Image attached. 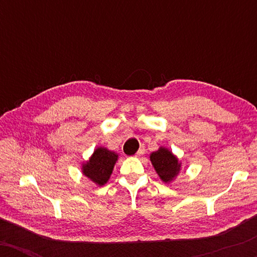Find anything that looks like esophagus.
<instances>
[{"label": "esophagus", "mask_w": 257, "mask_h": 257, "mask_svg": "<svg viewBox=\"0 0 257 257\" xmlns=\"http://www.w3.org/2000/svg\"><path fill=\"white\" fill-rule=\"evenodd\" d=\"M144 153H145V147H144V146H140V149L138 150V152L136 153V157H142Z\"/></svg>", "instance_id": "obj_1"}]
</instances>
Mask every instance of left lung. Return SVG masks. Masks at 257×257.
<instances>
[{
    "mask_svg": "<svg viewBox=\"0 0 257 257\" xmlns=\"http://www.w3.org/2000/svg\"><path fill=\"white\" fill-rule=\"evenodd\" d=\"M150 159L158 175L166 184L173 180L180 172L181 164L179 163L178 158L165 147H160L159 150L153 152Z\"/></svg>",
    "mask_w": 257,
    "mask_h": 257,
    "instance_id": "1",
    "label": "left lung"
}]
</instances>
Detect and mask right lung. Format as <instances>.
Returning a JSON list of instances; mask_svg holds the SVG:
<instances>
[{"mask_svg":"<svg viewBox=\"0 0 257 257\" xmlns=\"http://www.w3.org/2000/svg\"><path fill=\"white\" fill-rule=\"evenodd\" d=\"M118 154L105 147H98L89 161L83 164V174L96 182L98 186L106 184L113 171Z\"/></svg>","mask_w":257,"mask_h":257,"instance_id":"add662e5","label":"right lung"}]
</instances>
